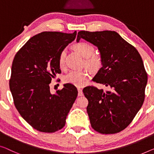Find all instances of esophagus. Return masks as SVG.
<instances>
[{"mask_svg":"<svg viewBox=\"0 0 154 154\" xmlns=\"http://www.w3.org/2000/svg\"><path fill=\"white\" fill-rule=\"evenodd\" d=\"M77 90H78V96H83L84 93H83V92H82V89L80 88H78Z\"/></svg>","mask_w":154,"mask_h":154,"instance_id":"1","label":"esophagus"}]
</instances>
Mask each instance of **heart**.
I'll return each mask as SVG.
<instances>
[{"label":"heart","instance_id":"heart-1","mask_svg":"<svg viewBox=\"0 0 154 154\" xmlns=\"http://www.w3.org/2000/svg\"><path fill=\"white\" fill-rule=\"evenodd\" d=\"M75 50L84 57L85 66L91 72H96L102 66V59L98 54H95V48L92 44L84 41H80L73 45ZM66 50H62L59 55V65L61 68L65 66ZM87 77L86 72L84 70H72L64 77L66 83L71 84L76 86H82L85 84Z\"/></svg>","mask_w":154,"mask_h":154}]
</instances>
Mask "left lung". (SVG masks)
I'll list each match as a JSON object with an SVG mask.
<instances>
[{
  "instance_id": "8db88e82",
  "label": "left lung",
  "mask_w": 154,
  "mask_h": 154,
  "mask_svg": "<svg viewBox=\"0 0 154 154\" xmlns=\"http://www.w3.org/2000/svg\"><path fill=\"white\" fill-rule=\"evenodd\" d=\"M84 38L97 46L102 67L93 80L109 86L104 92L95 86L83 89L91 127L102 134H113L127 128L144 100L147 74L140 54L115 31H79Z\"/></svg>"
}]
</instances>
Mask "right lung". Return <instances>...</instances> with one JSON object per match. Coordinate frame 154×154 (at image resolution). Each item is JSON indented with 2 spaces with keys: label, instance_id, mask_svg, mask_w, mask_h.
<instances>
[{
  "label": "right lung",
  "instance_id": "1",
  "mask_svg": "<svg viewBox=\"0 0 154 154\" xmlns=\"http://www.w3.org/2000/svg\"><path fill=\"white\" fill-rule=\"evenodd\" d=\"M76 34V31L36 34L18 50L13 60L10 88L14 103L22 118L38 131L61 129L77 97L72 84H64L54 94L49 86L52 78L61 72L59 53L75 40Z\"/></svg>",
  "mask_w": 154,
  "mask_h": 154
}]
</instances>
